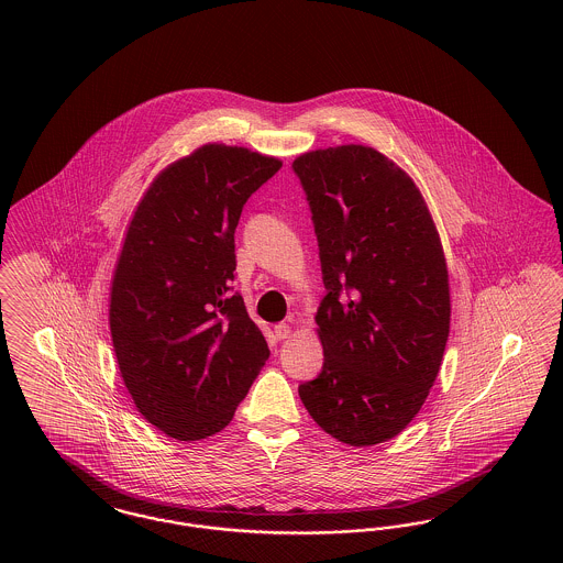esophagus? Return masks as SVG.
Masks as SVG:
<instances>
[{
	"label": "esophagus",
	"mask_w": 563,
	"mask_h": 563,
	"mask_svg": "<svg viewBox=\"0 0 563 563\" xmlns=\"http://www.w3.org/2000/svg\"><path fill=\"white\" fill-rule=\"evenodd\" d=\"M294 335V327L289 322H280L274 327V338L276 340H289Z\"/></svg>",
	"instance_id": "obj_1"
}]
</instances>
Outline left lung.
Segmentation results:
<instances>
[{
  "label": "left lung",
  "instance_id": "8db88e82",
  "mask_svg": "<svg viewBox=\"0 0 563 563\" xmlns=\"http://www.w3.org/2000/svg\"><path fill=\"white\" fill-rule=\"evenodd\" d=\"M294 170L327 289L324 363L299 399L333 439L377 445L407 429L441 369L452 317L443 244L413 179L374 147L306 152Z\"/></svg>",
  "mask_w": 563,
  "mask_h": 563
}]
</instances>
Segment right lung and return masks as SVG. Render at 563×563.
I'll return each mask as SVG.
<instances>
[{"label":"right lung","mask_w":563,"mask_h":563,"mask_svg":"<svg viewBox=\"0 0 563 563\" xmlns=\"http://www.w3.org/2000/svg\"><path fill=\"white\" fill-rule=\"evenodd\" d=\"M280 166L200 145L156 175L126 228L109 289L113 352L139 413L177 441L225 429L268 361L230 283L242 207Z\"/></svg>","instance_id":"1"}]
</instances>
